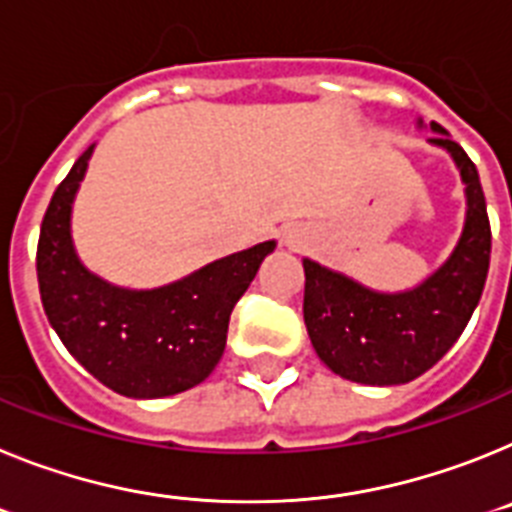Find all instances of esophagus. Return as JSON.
<instances>
[{"mask_svg":"<svg viewBox=\"0 0 512 512\" xmlns=\"http://www.w3.org/2000/svg\"><path fill=\"white\" fill-rule=\"evenodd\" d=\"M288 244H291V247H296V239H293V237H288Z\"/></svg>","mask_w":512,"mask_h":512,"instance_id":"obj_1","label":"esophagus"}]
</instances>
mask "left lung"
Instances as JSON below:
<instances>
[{"instance_id":"1","label":"left lung","mask_w":512,"mask_h":512,"mask_svg":"<svg viewBox=\"0 0 512 512\" xmlns=\"http://www.w3.org/2000/svg\"><path fill=\"white\" fill-rule=\"evenodd\" d=\"M435 146L451 151L466 182V226L453 255L422 286L376 293L304 260V322L311 345L342 379L407 384L433 368L461 337L482 299L492 231L474 162L446 128L430 123Z\"/></svg>"}]
</instances>
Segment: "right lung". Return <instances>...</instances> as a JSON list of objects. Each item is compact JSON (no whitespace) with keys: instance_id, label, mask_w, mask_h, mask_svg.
Instances as JSON below:
<instances>
[{"instance_id":"obj_1","label":"right lung","mask_w":512,"mask_h":512,"mask_svg":"<svg viewBox=\"0 0 512 512\" xmlns=\"http://www.w3.org/2000/svg\"><path fill=\"white\" fill-rule=\"evenodd\" d=\"M90 154L92 146L59 182L43 216L35 270L48 322L66 350L123 397L157 399L193 389L221 361L231 309L275 242L154 291L110 286L82 268L69 234L71 201Z\"/></svg>"}]
</instances>
